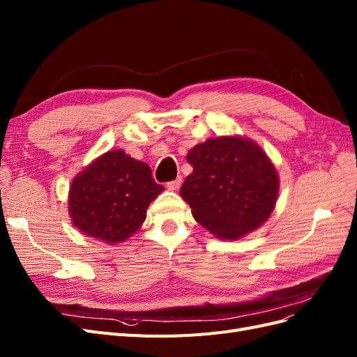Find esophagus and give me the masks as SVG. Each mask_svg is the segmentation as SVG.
Instances as JSON below:
<instances>
[{
    "label": "esophagus",
    "instance_id": "esophagus-1",
    "mask_svg": "<svg viewBox=\"0 0 357 357\" xmlns=\"http://www.w3.org/2000/svg\"><path fill=\"white\" fill-rule=\"evenodd\" d=\"M180 185H181V178L178 177V178L172 180V181H168V183H167V188H168L169 190H177V189L180 188Z\"/></svg>",
    "mask_w": 357,
    "mask_h": 357
}]
</instances>
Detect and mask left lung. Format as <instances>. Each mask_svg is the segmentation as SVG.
<instances>
[{"label": "left lung", "instance_id": "obj_1", "mask_svg": "<svg viewBox=\"0 0 357 357\" xmlns=\"http://www.w3.org/2000/svg\"><path fill=\"white\" fill-rule=\"evenodd\" d=\"M188 162L193 172L183 183L181 197L197 222L219 238H240L274 210L277 171L250 139H207L190 150Z\"/></svg>", "mask_w": 357, "mask_h": 357}]
</instances>
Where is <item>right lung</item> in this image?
Wrapping results in <instances>:
<instances>
[{
  "mask_svg": "<svg viewBox=\"0 0 357 357\" xmlns=\"http://www.w3.org/2000/svg\"><path fill=\"white\" fill-rule=\"evenodd\" d=\"M162 190L147 164L112 150L74 178L68 208L84 235L114 244L143 225L149 204Z\"/></svg>",
  "mask_w": 357,
  "mask_h": 357,
  "instance_id": "add662e5",
  "label": "right lung"
}]
</instances>
